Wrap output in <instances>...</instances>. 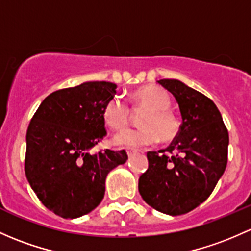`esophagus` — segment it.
Returning <instances> with one entry per match:
<instances>
[{
    "label": "esophagus",
    "mask_w": 251,
    "mask_h": 251,
    "mask_svg": "<svg viewBox=\"0 0 251 251\" xmlns=\"http://www.w3.org/2000/svg\"><path fill=\"white\" fill-rule=\"evenodd\" d=\"M126 152H127V155H128V156H132V155L136 154V151H134V150H130V149H127V150H126Z\"/></svg>",
    "instance_id": "esophagus-1"
}]
</instances>
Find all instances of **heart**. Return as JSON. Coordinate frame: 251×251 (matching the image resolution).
Wrapping results in <instances>:
<instances>
[{"label":"heart","mask_w":251,"mask_h":251,"mask_svg":"<svg viewBox=\"0 0 251 251\" xmlns=\"http://www.w3.org/2000/svg\"><path fill=\"white\" fill-rule=\"evenodd\" d=\"M132 99L136 107L148 109L141 120L142 128L124 130L115 134L113 138L115 146L139 149L154 146L159 138L170 142L178 136L180 123L170 110L172 101L167 91L159 86L148 85L137 89ZM102 118L105 125L113 130H123L130 120V109L118 96L112 97L103 105Z\"/></svg>","instance_id":"obj_1"}]
</instances>
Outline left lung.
<instances>
[{"label":"left lung","instance_id":"left-lung-1","mask_svg":"<svg viewBox=\"0 0 251 251\" xmlns=\"http://www.w3.org/2000/svg\"><path fill=\"white\" fill-rule=\"evenodd\" d=\"M176 97L183 123L170 147L148 151L138 190L150 207L168 215L189 213L214 190L227 165L228 132L214 102L176 79L157 80Z\"/></svg>","mask_w":251,"mask_h":251}]
</instances>
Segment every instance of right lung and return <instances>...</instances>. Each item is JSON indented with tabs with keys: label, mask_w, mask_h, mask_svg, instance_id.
Returning a JSON list of instances; mask_svg holds the SVG:
<instances>
[{
	"label": "right lung",
	"mask_w": 251,
	"mask_h": 251,
	"mask_svg": "<svg viewBox=\"0 0 251 251\" xmlns=\"http://www.w3.org/2000/svg\"><path fill=\"white\" fill-rule=\"evenodd\" d=\"M109 81H86L43 100L26 133L25 174L54 214L75 219L104 197L107 174L127 160L125 150L89 151L107 131L102 109L117 94Z\"/></svg>",
	"instance_id": "right-lung-1"
}]
</instances>
